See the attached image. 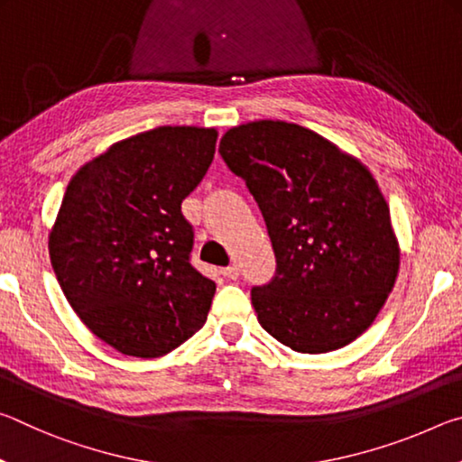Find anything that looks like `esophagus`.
Listing matches in <instances>:
<instances>
[{
  "label": "esophagus",
  "mask_w": 462,
  "mask_h": 462,
  "mask_svg": "<svg viewBox=\"0 0 462 462\" xmlns=\"http://www.w3.org/2000/svg\"><path fill=\"white\" fill-rule=\"evenodd\" d=\"M222 275H224L226 279H232V281H236V279H238V275H240V271H238V267H234V264H230V267L222 269Z\"/></svg>",
  "instance_id": "34e87169"
}]
</instances>
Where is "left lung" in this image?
<instances>
[{"mask_svg": "<svg viewBox=\"0 0 462 462\" xmlns=\"http://www.w3.org/2000/svg\"><path fill=\"white\" fill-rule=\"evenodd\" d=\"M220 154L259 203L277 259L250 289L259 324L295 353H330L361 336L395 283L389 206L363 162L297 124L226 132Z\"/></svg>", "mask_w": 462, "mask_h": 462, "instance_id": "obj_1", "label": "left lung"}]
</instances>
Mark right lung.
<instances>
[{
    "instance_id": "obj_1",
    "label": "right lung",
    "mask_w": 462,
    "mask_h": 462,
    "mask_svg": "<svg viewBox=\"0 0 462 462\" xmlns=\"http://www.w3.org/2000/svg\"><path fill=\"white\" fill-rule=\"evenodd\" d=\"M217 132L159 126L77 171L49 253L75 314L118 353L162 356L206 324L216 283L193 267L181 203L214 161Z\"/></svg>"
}]
</instances>
